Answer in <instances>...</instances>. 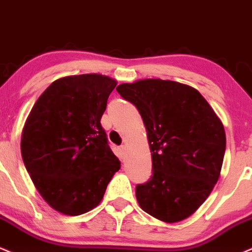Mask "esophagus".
Returning a JSON list of instances; mask_svg holds the SVG:
<instances>
[{
  "label": "esophagus",
  "mask_w": 252,
  "mask_h": 252,
  "mask_svg": "<svg viewBox=\"0 0 252 252\" xmlns=\"http://www.w3.org/2000/svg\"><path fill=\"white\" fill-rule=\"evenodd\" d=\"M119 150H120V156H121V158L125 159L126 156H127V146H126V145H121Z\"/></svg>",
  "instance_id": "esophagus-1"
}]
</instances>
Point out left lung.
<instances>
[{"instance_id": "left-lung-1", "label": "left lung", "mask_w": 252, "mask_h": 252, "mask_svg": "<svg viewBox=\"0 0 252 252\" xmlns=\"http://www.w3.org/2000/svg\"><path fill=\"white\" fill-rule=\"evenodd\" d=\"M117 91L138 108L152 156L153 176L135 188L139 206L165 223L186 220L220 178L226 146L223 124L189 85L144 79Z\"/></svg>"}]
</instances>
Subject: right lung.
I'll use <instances>...</instances> for the list:
<instances>
[{"label": "right lung", "mask_w": 252, "mask_h": 252, "mask_svg": "<svg viewBox=\"0 0 252 252\" xmlns=\"http://www.w3.org/2000/svg\"><path fill=\"white\" fill-rule=\"evenodd\" d=\"M115 86L102 74L60 78L27 118L23 162L44 202L62 215L79 216L99 205L120 170L100 124Z\"/></svg>", "instance_id": "obj_1"}]
</instances>
